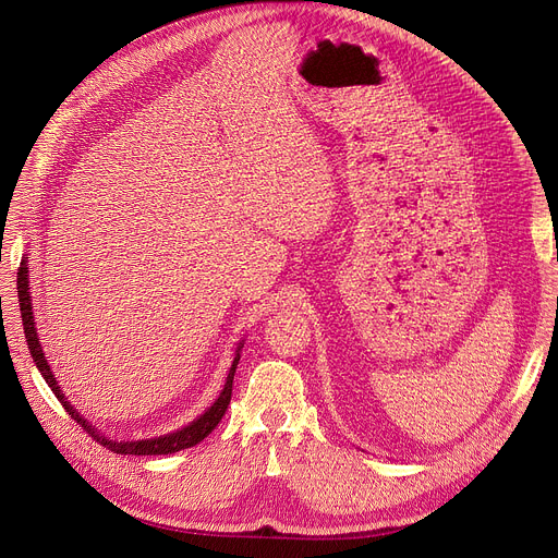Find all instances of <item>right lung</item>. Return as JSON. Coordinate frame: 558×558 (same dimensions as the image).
<instances>
[{"mask_svg": "<svg viewBox=\"0 0 558 558\" xmlns=\"http://www.w3.org/2000/svg\"><path fill=\"white\" fill-rule=\"evenodd\" d=\"M28 264H26V257L20 262V269H17V299H20V314H22V326H24V337H26V345L28 350H32V357L40 371V375L45 377V383L49 385V389L53 391V396L61 400V404L65 407V412L87 432L93 438H97V444H101L104 448H108L110 452H117V454H171V452H179V450H185V448H192L196 444H201L205 436H208L217 425L219 421L223 418L226 409L230 404V396H232V379H234V368H238L240 364V350L244 343L238 345V350H234V360L230 364V371H228V377H226V385H223V391L219 393V398L213 402V407L208 409V412L201 414L196 421H192L190 425L175 429L171 434H165V436H156V438H142V441H110L108 436H104L101 432H97V427H93L90 423H87L76 409L68 402L65 393L61 391V387H58L56 377L47 364V357L43 353L40 348V341H38V330H36V324H34V310H32V294H28Z\"/></svg>", "mask_w": 558, "mask_h": 558, "instance_id": "obj_1", "label": "right lung"}]
</instances>
